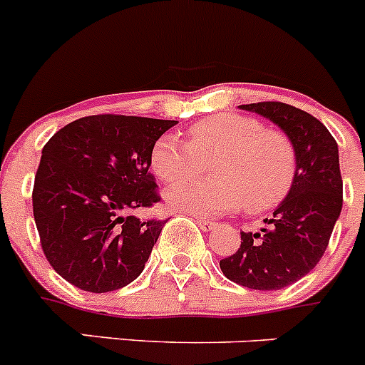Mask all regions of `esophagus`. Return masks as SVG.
<instances>
[{
    "instance_id": "1",
    "label": "esophagus",
    "mask_w": 365,
    "mask_h": 365,
    "mask_svg": "<svg viewBox=\"0 0 365 365\" xmlns=\"http://www.w3.org/2000/svg\"><path fill=\"white\" fill-rule=\"evenodd\" d=\"M196 223H198V227L203 230V232H210V230L216 229V225H217L216 221L202 220V217H200V220H196Z\"/></svg>"
}]
</instances>
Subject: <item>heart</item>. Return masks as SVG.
<instances>
[{
  "label": "heart",
  "instance_id": "1",
  "mask_svg": "<svg viewBox=\"0 0 365 365\" xmlns=\"http://www.w3.org/2000/svg\"><path fill=\"white\" fill-rule=\"evenodd\" d=\"M217 158L216 180H186L165 190V203L178 212L216 217L245 203L248 212L274 209L288 196L297 158L284 133L264 129L257 118L217 113L189 128V142L162 135L151 151V167L163 182L195 175L203 161Z\"/></svg>",
  "mask_w": 365,
  "mask_h": 365
}]
</instances>
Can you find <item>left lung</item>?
<instances>
[{
	"mask_svg": "<svg viewBox=\"0 0 365 365\" xmlns=\"http://www.w3.org/2000/svg\"><path fill=\"white\" fill-rule=\"evenodd\" d=\"M274 122L294 144L297 171L290 192L264 220L241 232L236 254L220 261L225 277L252 290H281L317 267L342 210L339 145L321 120L284 102L241 104Z\"/></svg>",
	"mask_w": 365,
	"mask_h": 365,
	"instance_id": "obj_1",
	"label": "left lung"
}]
</instances>
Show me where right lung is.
<instances>
[{"instance_id":"obj_1","label":"right lung","mask_w":365,"mask_h":365,"mask_svg":"<svg viewBox=\"0 0 365 365\" xmlns=\"http://www.w3.org/2000/svg\"><path fill=\"white\" fill-rule=\"evenodd\" d=\"M176 120L91 115L46 142L34 220L53 270L84 292L124 288L144 270L165 221L131 216L160 202L151 151Z\"/></svg>"}]
</instances>
